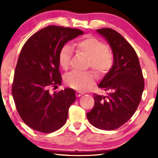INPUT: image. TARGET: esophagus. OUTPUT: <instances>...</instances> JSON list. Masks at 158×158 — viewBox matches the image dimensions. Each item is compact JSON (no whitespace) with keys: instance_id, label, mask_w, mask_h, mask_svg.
I'll use <instances>...</instances> for the list:
<instances>
[{"instance_id":"34e87169","label":"esophagus","mask_w":158,"mask_h":158,"mask_svg":"<svg viewBox=\"0 0 158 158\" xmlns=\"http://www.w3.org/2000/svg\"><path fill=\"white\" fill-rule=\"evenodd\" d=\"M84 93L80 92V91H77V92H76V96H77V97H80V96H81L82 95H84Z\"/></svg>"}]
</instances>
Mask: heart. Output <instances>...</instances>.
Returning <instances> with one entry per match:
<instances>
[{
	"label": "heart",
	"mask_w": 158,
	"mask_h": 158,
	"mask_svg": "<svg viewBox=\"0 0 158 158\" xmlns=\"http://www.w3.org/2000/svg\"><path fill=\"white\" fill-rule=\"evenodd\" d=\"M77 51L88 57L87 67L91 68L99 75H104L111 70L114 65V54L106 44L99 39L87 36L74 44ZM72 50L69 45H64L58 53L59 65L63 70H68L72 62ZM67 85L74 89L85 91L95 81L94 74L90 71L84 72H72L65 77Z\"/></svg>",
	"instance_id": "obj_1"
}]
</instances>
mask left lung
I'll use <instances>...</instances> for the list:
<instances>
[{"instance_id": "8db88e82", "label": "left lung", "mask_w": 158, "mask_h": 158, "mask_svg": "<svg viewBox=\"0 0 158 158\" xmlns=\"http://www.w3.org/2000/svg\"><path fill=\"white\" fill-rule=\"evenodd\" d=\"M109 43L114 65L98 85L108 96L94 93L95 104L87 119L96 128L114 130L124 124L136 111L144 86V77L138 56L130 44L111 28L97 29Z\"/></svg>"}]
</instances>
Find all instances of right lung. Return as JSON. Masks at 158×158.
<instances>
[{
	"instance_id": "obj_1",
	"label": "right lung",
	"mask_w": 158,
	"mask_h": 158,
	"mask_svg": "<svg viewBox=\"0 0 158 158\" xmlns=\"http://www.w3.org/2000/svg\"><path fill=\"white\" fill-rule=\"evenodd\" d=\"M81 30L50 25L31 35L23 45L14 72L12 94L22 120L36 131L50 133L65 123L76 100L74 90L50 92L62 82L58 53Z\"/></svg>"
}]
</instances>
